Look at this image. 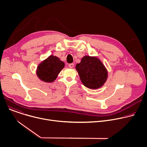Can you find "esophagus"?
I'll return each mask as SVG.
<instances>
[{
  "label": "esophagus",
  "mask_w": 147,
  "mask_h": 147,
  "mask_svg": "<svg viewBox=\"0 0 147 147\" xmlns=\"http://www.w3.org/2000/svg\"><path fill=\"white\" fill-rule=\"evenodd\" d=\"M74 65L73 63H71V64H69V68L73 69V68H74Z\"/></svg>",
  "instance_id": "obj_1"
}]
</instances>
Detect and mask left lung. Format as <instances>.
Segmentation results:
<instances>
[{
    "label": "left lung",
    "mask_w": 147,
    "mask_h": 147,
    "mask_svg": "<svg viewBox=\"0 0 147 147\" xmlns=\"http://www.w3.org/2000/svg\"><path fill=\"white\" fill-rule=\"evenodd\" d=\"M76 68L82 84L89 88L100 87L108 77L106 69L102 62L95 57L84 56L80 63L77 64Z\"/></svg>",
    "instance_id": "8db88e82"
}]
</instances>
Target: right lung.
I'll use <instances>...</instances> for the list:
<instances>
[{"mask_svg":"<svg viewBox=\"0 0 147 147\" xmlns=\"http://www.w3.org/2000/svg\"><path fill=\"white\" fill-rule=\"evenodd\" d=\"M64 66L63 61L51 55L38 66L36 73L38 77L44 81L53 82Z\"/></svg>","mask_w":147,"mask_h":147,"instance_id":"add662e5","label":"right lung"}]
</instances>
